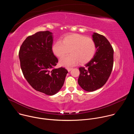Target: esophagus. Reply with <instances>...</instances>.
<instances>
[{
    "mask_svg": "<svg viewBox=\"0 0 134 134\" xmlns=\"http://www.w3.org/2000/svg\"><path fill=\"white\" fill-rule=\"evenodd\" d=\"M67 70H68V71H70L72 69V68H67Z\"/></svg>",
    "mask_w": 134,
    "mask_h": 134,
    "instance_id": "esophagus-1",
    "label": "esophagus"
}]
</instances>
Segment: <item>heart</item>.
Instances as JSON below:
<instances>
[{"label":"heart","instance_id":"b5f03b06","mask_svg":"<svg viewBox=\"0 0 134 134\" xmlns=\"http://www.w3.org/2000/svg\"><path fill=\"white\" fill-rule=\"evenodd\" d=\"M53 54L62 57L69 52L70 54L61 58V66L69 67L80 63L84 64L90 61L96 52V44L91 37L74 33L64 36L62 42L57 41L52 46Z\"/></svg>","mask_w":134,"mask_h":134}]
</instances>
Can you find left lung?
<instances>
[{
  "mask_svg": "<svg viewBox=\"0 0 134 134\" xmlns=\"http://www.w3.org/2000/svg\"><path fill=\"white\" fill-rule=\"evenodd\" d=\"M93 40L96 44L97 51L85 67L79 68L78 83L85 91L93 92L102 87L111 75L113 65V49L107 38L94 33Z\"/></svg>",
  "mask_w": 134,
  "mask_h": 134,
  "instance_id": "left-lung-1",
  "label": "left lung"
}]
</instances>
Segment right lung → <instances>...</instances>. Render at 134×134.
Returning <instances> with one entry per match:
<instances>
[{"label": "right lung", "mask_w": 134, "mask_h": 134, "mask_svg": "<svg viewBox=\"0 0 134 134\" xmlns=\"http://www.w3.org/2000/svg\"><path fill=\"white\" fill-rule=\"evenodd\" d=\"M52 33L38 32L29 36L19 51L21 68L24 77L36 91L48 95L56 94L64 85L68 71L54 68L58 59L52 50Z\"/></svg>", "instance_id": "1"}]
</instances>
